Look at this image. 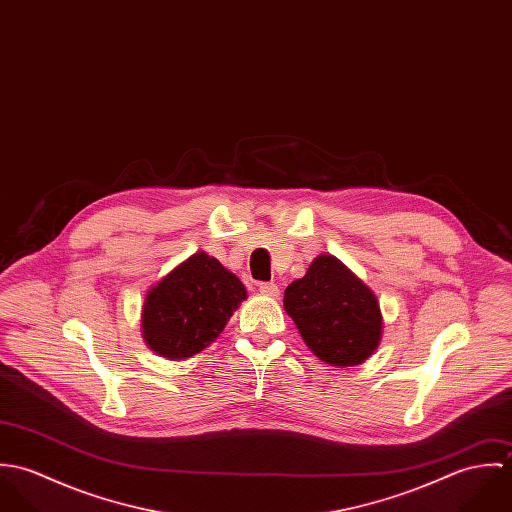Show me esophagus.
Instances as JSON below:
<instances>
[{"instance_id":"obj_1","label":"esophagus","mask_w":512,"mask_h":512,"mask_svg":"<svg viewBox=\"0 0 512 512\" xmlns=\"http://www.w3.org/2000/svg\"><path fill=\"white\" fill-rule=\"evenodd\" d=\"M258 290H260V293H264V295H270V297H278V293H280L278 284H274V282H262L258 286Z\"/></svg>"}]
</instances>
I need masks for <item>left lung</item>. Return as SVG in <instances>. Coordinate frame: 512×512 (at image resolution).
I'll return each mask as SVG.
<instances>
[{
	"label": "left lung",
	"mask_w": 512,
	"mask_h": 512,
	"mask_svg": "<svg viewBox=\"0 0 512 512\" xmlns=\"http://www.w3.org/2000/svg\"><path fill=\"white\" fill-rule=\"evenodd\" d=\"M284 307L305 345L329 365H361L380 341L374 293L333 256H317L307 274L286 288Z\"/></svg>",
	"instance_id": "left-lung-1"
}]
</instances>
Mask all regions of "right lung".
<instances>
[{
  "instance_id": "right-lung-1",
  "label": "right lung",
  "mask_w": 512,
  "mask_h": 512,
  "mask_svg": "<svg viewBox=\"0 0 512 512\" xmlns=\"http://www.w3.org/2000/svg\"><path fill=\"white\" fill-rule=\"evenodd\" d=\"M246 299L240 280L205 252L193 254L147 293L142 329L147 345L167 359H187L219 337Z\"/></svg>"
}]
</instances>
